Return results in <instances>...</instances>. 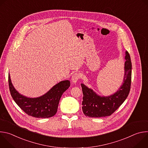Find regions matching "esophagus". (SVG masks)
I'll return each instance as SVG.
<instances>
[{
	"instance_id": "obj_1",
	"label": "esophagus",
	"mask_w": 148,
	"mask_h": 148,
	"mask_svg": "<svg viewBox=\"0 0 148 148\" xmlns=\"http://www.w3.org/2000/svg\"><path fill=\"white\" fill-rule=\"evenodd\" d=\"M81 78V75L79 73H74L73 76H72V78H71V80H72V82L73 83H75L79 79H80Z\"/></svg>"
}]
</instances>
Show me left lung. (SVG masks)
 I'll use <instances>...</instances> for the list:
<instances>
[{"mask_svg": "<svg viewBox=\"0 0 148 148\" xmlns=\"http://www.w3.org/2000/svg\"><path fill=\"white\" fill-rule=\"evenodd\" d=\"M125 75L123 82L118 91L108 97H100L83 84L81 88L83 94L82 110L84 114L91 118H101L112 115L129 95L132 75V63L128 51H126Z\"/></svg>", "mask_w": 148, "mask_h": 148, "instance_id": "left-lung-1", "label": "left lung"}]
</instances>
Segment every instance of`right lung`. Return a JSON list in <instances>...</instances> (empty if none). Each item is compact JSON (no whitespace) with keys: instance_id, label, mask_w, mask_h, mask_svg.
<instances>
[{"instance_id":"add662e5","label":"right lung","mask_w":148,"mask_h":148,"mask_svg":"<svg viewBox=\"0 0 148 148\" xmlns=\"http://www.w3.org/2000/svg\"><path fill=\"white\" fill-rule=\"evenodd\" d=\"M8 81L10 94L18 106L28 115L38 118L53 116L57 111L62 94L70 86V81H62L56 84L43 96L31 98L20 94L15 90L9 74Z\"/></svg>"}]
</instances>
